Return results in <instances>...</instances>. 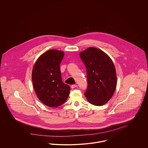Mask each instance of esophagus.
Segmentation results:
<instances>
[{"label":"esophagus","mask_w":148,"mask_h":148,"mask_svg":"<svg viewBox=\"0 0 148 148\" xmlns=\"http://www.w3.org/2000/svg\"><path fill=\"white\" fill-rule=\"evenodd\" d=\"M76 86H77V85H71V88H72V89H74V88H76Z\"/></svg>","instance_id":"obj_1"}]
</instances>
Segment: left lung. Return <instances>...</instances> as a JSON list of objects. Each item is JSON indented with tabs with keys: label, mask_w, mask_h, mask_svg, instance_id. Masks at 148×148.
<instances>
[{
	"label": "left lung",
	"mask_w": 148,
	"mask_h": 148,
	"mask_svg": "<svg viewBox=\"0 0 148 148\" xmlns=\"http://www.w3.org/2000/svg\"><path fill=\"white\" fill-rule=\"evenodd\" d=\"M86 69L88 87L84 95L92 104L103 106L113 96L117 76L111 59L101 50L89 47L80 53Z\"/></svg>",
	"instance_id": "1"
}]
</instances>
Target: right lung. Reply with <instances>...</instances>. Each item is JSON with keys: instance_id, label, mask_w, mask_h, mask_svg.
<instances>
[{"instance_id": "right-lung-1", "label": "right lung", "mask_w": 148, "mask_h": 148, "mask_svg": "<svg viewBox=\"0 0 148 148\" xmlns=\"http://www.w3.org/2000/svg\"><path fill=\"white\" fill-rule=\"evenodd\" d=\"M64 55L63 51L49 50L38 58L32 69V80L36 94L49 107L64 104L70 92V86L62 79L60 64Z\"/></svg>"}]
</instances>
